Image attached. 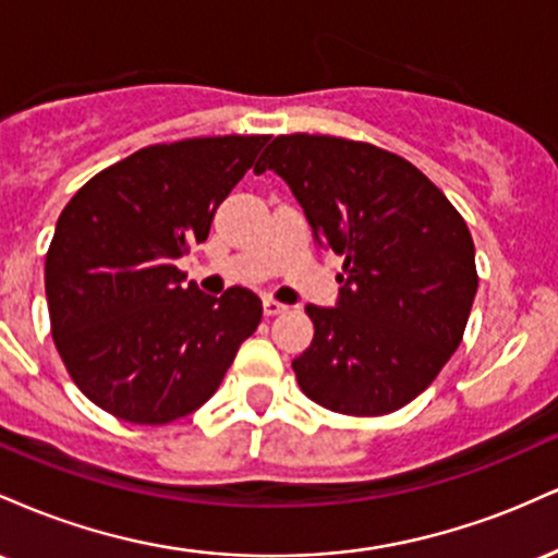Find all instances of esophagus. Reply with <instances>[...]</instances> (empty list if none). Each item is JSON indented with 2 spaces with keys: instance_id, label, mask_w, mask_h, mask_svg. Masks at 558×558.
Instances as JSON below:
<instances>
[{
  "instance_id": "esophagus-1",
  "label": "esophagus",
  "mask_w": 558,
  "mask_h": 558,
  "mask_svg": "<svg viewBox=\"0 0 558 558\" xmlns=\"http://www.w3.org/2000/svg\"><path fill=\"white\" fill-rule=\"evenodd\" d=\"M262 310H265L267 317H275V315H286L288 306L280 304V301H275V299H265L262 301Z\"/></svg>"
}]
</instances>
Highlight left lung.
<instances>
[{"mask_svg": "<svg viewBox=\"0 0 558 558\" xmlns=\"http://www.w3.org/2000/svg\"><path fill=\"white\" fill-rule=\"evenodd\" d=\"M278 172L319 246L343 257L338 304H306L310 349L293 360L299 388L351 417L417 399L462 343L477 291L464 217L412 162L380 146L291 133L254 172Z\"/></svg>", "mask_w": 558, "mask_h": 558, "instance_id": "1", "label": "left lung"}]
</instances>
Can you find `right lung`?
I'll return each mask as SVG.
<instances>
[{
	"instance_id": "add662e5",
	"label": "right lung",
	"mask_w": 558,
	"mask_h": 558,
	"mask_svg": "<svg viewBox=\"0 0 558 558\" xmlns=\"http://www.w3.org/2000/svg\"><path fill=\"white\" fill-rule=\"evenodd\" d=\"M270 136L155 144L96 172L49 243L52 338L86 399L136 425H168L213 399L257 330L248 288L183 286L175 262L207 241L217 207Z\"/></svg>"
}]
</instances>
